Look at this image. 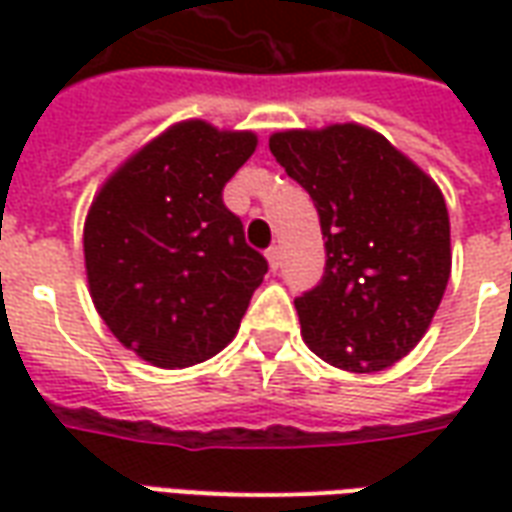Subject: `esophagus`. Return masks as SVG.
Returning <instances> with one entry per match:
<instances>
[{
	"instance_id": "esophagus-1",
	"label": "esophagus",
	"mask_w": 512,
	"mask_h": 512,
	"mask_svg": "<svg viewBox=\"0 0 512 512\" xmlns=\"http://www.w3.org/2000/svg\"><path fill=\"white\" fill-rule=\"evenodd\" d=\"M266 257H268V266H271V271H277V268L282 266V246L279 244L271 246V249L266 252Z\"/></svg>"
}]
</instances>
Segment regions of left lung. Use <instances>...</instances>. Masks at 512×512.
<instances>
[{
    "instance_id": "1",
    "label": "left lung",
    "mask_w": 512,
    "mask_h": 512,
    "mask_svg": "<svg viewBox=\"0 0 512 512\" xmlns=\"http://www.w3.org/2000/svg\"><path fill=\"white\" fill-rule=\"evenodd\" d=\"M268 147L318 208L326 271L296 299L312 354L386 370L425 337L450 279V213L436 180L359 123L277 131Z\"/></svg>"
}]
</instances>
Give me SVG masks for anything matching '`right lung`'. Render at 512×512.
Masks as SVG:
<instances>
[{"label":"right lung","instance_id":"right-lung-1","mask_svg":"<svg viewBox=\"0 0 512 512\" xmlns=\"http://www.w3.org/2000/svg\"><path fill=\"white\" fill-rule=\"evenodd\" d=\"M252 131L183 120L106 178L84 219L98 315L139 359L200 365L230 343L268 271L222 189L255 153Z\"/></svg>","mask_w":512,"mask_h":512}]
</instances>
